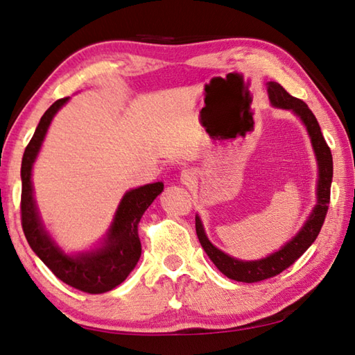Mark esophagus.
<instances>
[{"label":"esophagus","mask_w":355,"mask_h":355,"mask_svg":"<svg viewBox=\"0 0 355 355\" xmlns=\"http://www.w3.org/2000/svg\"><path fill=\"white\" fill-rule=\"evenodd\" d=\"M195 173H193L191 170H184L182 173H180V182H182L184 185H191L193 182H195Z\"/></svg>","instance_id":"1"}]
</instances>
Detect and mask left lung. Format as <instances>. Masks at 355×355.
Listing matches in <instances>:
<instances>
[{
	"mask_svg": "<svg viewBox=\"0 0 355 355\" xmlns=\"http://www.w3.org/2000/svg\"><path fill=\"white\" fill-rule=\"evenodd\" d=\"M267 92H269L270 103L275 108L291 110L293 114L302 119L307 132H309L313 153H315L318 162V184H317V204L313 207L311 216L307 218L295 236L289 243H286L278 252L257 261H243L229 257L218 247L213 245L207 238L202 223L196 216V235L199 243L202 245L207 255L213 261L218 269L224 273L227 278L243 283H257L263 279L272 278L286 270L295 261L309 249L311 244L317 239L320 230H322L327 207L331 199V184H332V155L331 148L327 146L326 140L320 130L313 112L309 110L303 100L292 97L282 85L277 82L267 83Z\"/></svg>",
	"mask_w": 355,
	"mask_h": 355,
	"instance_id": "1",
	"label": "left lung"
}]
</instances>
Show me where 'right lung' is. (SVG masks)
Segmentation results:
<instances>
[{
	"instance_id": "right-lung-1",
	"label": "right lung",
	"mask_w": 355,
	"mask_h": 355,
	"mask_svg": "<svg viewBox=\"0 0 355 355\" xmlns=\"http://www.w3.org/2000/svg\"><path fill=\"white\" fill-rule=\"evenodd\" d=\"M66 102L68 97L60 98L49 106L24 150L21 162V225L31 249L49 267L53 275L82 292L103 293L123 283L136 267L142 253L137 225L145 210L162 193L164 184H146L126 191L102 247L78 255H66L44 229L33 199L31 180L32 165L42 148L52 119Z\"/></svg>"
}]
</instances>
